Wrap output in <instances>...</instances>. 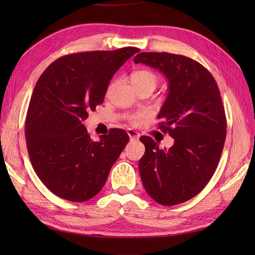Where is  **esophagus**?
<instances>
[{
    "label": "esophagus",
    "instance_id": "1",
    "mask_svg": "<svg viewBox=\"0 0 255 255\" xmlns=\"http://www.w3.org/2000/svg\"><path fill=\"white\" fill-rule=\"evenodd\" d=\"M128 136L130 138V140H136L140 136L139 133H137L136 130H134V129H128Z\"/></svg>",
    "mask_w": 255,
    "mask_h": 255
}]
</instances>
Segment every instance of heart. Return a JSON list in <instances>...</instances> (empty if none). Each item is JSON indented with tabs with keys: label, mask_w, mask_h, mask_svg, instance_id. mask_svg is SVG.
<instances>
[{
	"label": "heart",
	"mask_w": 255,
	"mask_h": 255,
	"mask_svg": "<svg viewBox=\"0 0 255 255\" xmlns=\"http://www.w3.org/2000/svg\"><path fill=\"white\" fill-rule=\"evenodd\" d=\"M130 81H132L133 87L135 88V90L140 88H151L154 90L158 83V78L155 73L150 70H137L130 75ZM112 86L110 88H112ZM142 118L143 114L141 113L128 116V120L132 123H137Z\"/></svg>",
	"instance_id": "heart-1"
}]
</instances>
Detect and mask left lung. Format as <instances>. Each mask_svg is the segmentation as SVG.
<instances>
[{"mask_svg":"<svg viewBox=\"0 0 255 255\" xmlns=\"http://www.w3.org/2000/svg\"><path fill=\"white\" fill-rule=\"evenodd\" d=\"M135 64L156 69L168 81V96L157 118L158 128L174 138L170 149H159L149 136L140 137L145 152L139 173L148 195L161 205H176L197 196L218 166L227 136V119L213 75L189 57L142 52Z\"/></svg>","mask_w":255,"mask_h":255,"instance_id":"obj_1","label":"left lung"}]
</instances>
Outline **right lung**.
<instances>
[{"label":"right lung","mask_w":255,"mask_h":255,"mask_svg":"<svg viewBox=\"0 0 255 255\" xmlns=\"http://www.w3.org/2000/svg\"><path fill=\"white\" fill-rule=\"evenodd\" d=\"M140 50L70 54L56 59L38 79L30 98L25 139L30 163L54 195L84 202L102 189L129 137L112 128L91 140L83 121L102 104L118 69Z\"/></svg>","instance_id":"add662e5"}]
</instances>
